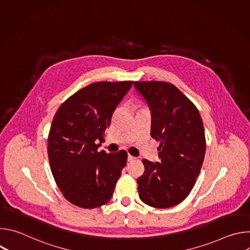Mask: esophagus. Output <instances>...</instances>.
<instances>
[{"mask_svg":"<svg viewBox=\"0 0 250 250\" xmlns=\"http://www.w3.org/2000/svg\"><path fill=\"white\" fill-rule=\"evenodd\" d=\"M134 160H135V157H133L132 155L128 154V156H127V161H128V162H132V161H134Z\"/></svg>","mask_w":250,"mask_h":250,"instance_id":"34e87169","label":"esophagus"}]
</instances>
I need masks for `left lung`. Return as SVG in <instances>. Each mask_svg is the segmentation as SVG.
<instances>
[{
    "label": "left lung",
    "instance_id": "left-lung-1",
    "mask_svg": "<svg viewBox=\"0 0 250 250\" xmlns=\"http://www.w3.org/2000/svg\"><path fill=\"white\" fill-rule=\"evenodd\" d=\"M151 115L150 135L160 142L159 162L145 159L137 178L140 200L165 208L184 201L198 178L206 152L203 122L194 104L174 85L134 82Z\"/></svg>",
    "mask_w": 250,
    "mask_h": 250
}]
</instances>
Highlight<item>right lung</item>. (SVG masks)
Returning <instances> with one entry per match:
<instances>
[{
    "label": "right lung",
    "instance_id": "1",
    "mask_svg": "<svg viewBox=\"0 0 250 250\" xmlns=\"http://www.w3.org/2000/svg\"><path fill=\"white\" fill-rule=\"evenodd\" d=\"M132 81L97 82L68 98L54 116L48 158L55 182L75 206L94 208L108 203L126 164L127 153L98 151L117 106Z\"/></svg>",
    "mask_w": 250,
    "mask_h": 250
}]
</instances>
